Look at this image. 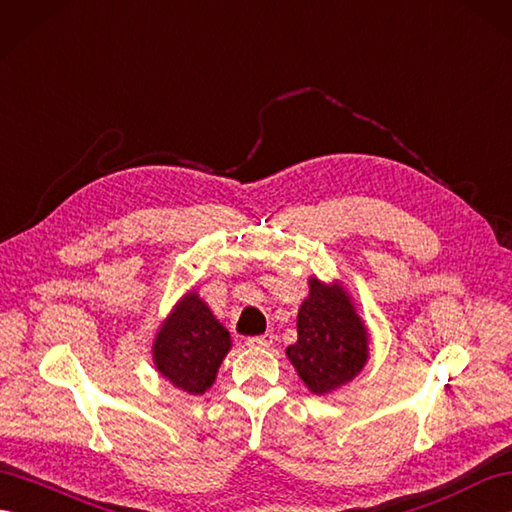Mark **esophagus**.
I'll return each mask as SVG.
<instances>
[{
    "label": "esophagus",
    "mask_w": 512,
    "mask_h": 512,
    "mask_svg": "<svg viewBox=\"0 0 512 512\" xmlns=\"http://www.w3.org/2000/svg\"><path fill=\"white\" fill-rule=\"evenodd\" d=\"M271 343H273V332H265L260 336H249L247 339L249 347H269Z\"/></svg>",
    "instance_id": "1"
}]
</instances>
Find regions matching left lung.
<instances>
[{"label": "left lung", "mask_w": 512, "mask_h": 512, "mask_svg": "<svg viewBox=\"0 0 512 512\" xmlns=\"http://www.w3.org/2000/svg\"><path fill=\"white\" fill-rule=\"evenodd\" d=\"M367 352V330L347 293L310 280L297 315V341L286 350L299 378L317 395L330 393L365 367Z\"/></svg>", "instance_id": "obj_1"}]
</instances>
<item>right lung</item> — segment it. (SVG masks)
Returning a JSON list of instances; mask_svg holds the SVG:
<instances>
[{"instance_id":"1","label":"right lung","mask_w":512,"mask_h":512,"mask_svg":"<svg viewBox=\"0 0 512 512\" xmlns=\"http://www.w3.org/2000/svg\"><path fill=\"white\" fill-rule=\"evenodd\" d=\"M230 332L195 293L182 297L165 326L158 330L154 360L158 371L178 389L202 395L215 382Z\"/></svg>"}]
</instances>
